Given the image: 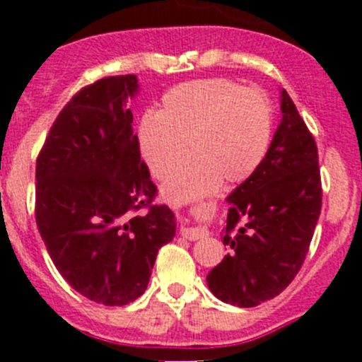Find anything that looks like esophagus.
<instances>
[{
  "label": "esophagus",
  "instance_id": "34e87169",
  "mask_svg": "<svg viewBox=\"0 0 362 362\" xmlns=\"http://www.w3.org/2000/svg\"><path fill=\"white\" fill-rule=\"evenodd\" d=\"M180 235L184 236L185 240H191V242H194V240H202L204 236L208 235V231L204 228H182L180 229Z\"/></svg>",
  "mask_w": 362,
  "mask_h": 362
}]
</instances>
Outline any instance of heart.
<instances>
[{
  "instance_id": "b5f03b06",
  "label": "heart",
  "mask_w": 362,
  "mask_h": 362,
  "mask_svg": "<svg viewBox=\"0 0 362 362\" xmlns=\"http://www.w3.org/2000/svg\"><path fill=\"white\" fill-rule=\"evenodd\" d=\"M273 134V107L257 87L228 78L180 83L168 90L159 112L138 124V147L148 170L164 185V198L184 203L215 191L224 178L240 184L257 171Z\"/></svg>"
}]
</instances>
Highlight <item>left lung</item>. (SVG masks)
I'll return each mask as SVG.
<instances>
[{
  "instance_id": "left-lung-1",
  "label": "left lung",
  "mask_w": 362,
  "mask_h": 362,
  "mask_svg": "<svg viewBox=\"0 0 362 362\" xmlns=\"http://www.w3.org/2000/svg\"><path fill=\"white\" fill-rule=\"evenodd\" d=\"M282 120L264 160L229 194V254L206 275L215 298L250 308L279 296L308 254L322 208L319 152L282 90Z\"/></svg>"
}]
</instances>
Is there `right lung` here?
Masks as SVG:
<instances>
[{"mask_svg": "<svg viewBox=\"0 0 362 362\" xmlns=\"http://www.w3.org/2000/svg\"><path fill=\"white\" fill-rule=\"evenodd\" d=\"M134 75L82 87L54 120L36 159V226L69 286L122 306L145 293L159 249L175 236L173 211L141 159L126 107Z\"/></svg>", "mask_w": 362, "mask_h": 362, "instance_id": "1", "label": "right lung"}]
</instances>
